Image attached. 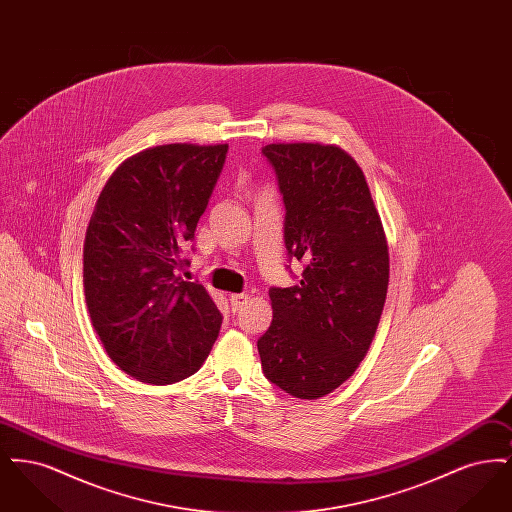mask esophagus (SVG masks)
Segmentation results:
<instances>
[{"mask_svg":"<svg viewBox=\"0 0 512 512\" xmlns=\"http://www.w3.org/2000/svg\"><path fill=\"white\" fill-rule=\"evenodd\" d=\"M247 299H249V295H247V293H232V295H230L232 311H234V313H236V311H240V309L244 307L245 303H247Z\"/></svg>","mask_w":512,"mask_h":512,"instance_id":"esophagus-1","label":"esophagus"}]
</instances>
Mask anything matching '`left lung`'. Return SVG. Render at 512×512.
Listing matches in <instances>:
<instances>
[{"instance_id":"obj_1","label":"left lung","mask_w":512,"mask_h":512,"mask_svg":"<svg viewBox=\"0 0 512 512\" xmlns=\"http://www.w3.org/2000/svg\"><path fill=\"white\" fill-rule=\"evenodd\" d=\"M284 195V240L303 261L292 288H270L272 322L257 341L263 372L280 390L318 399L365 359L384 311L390 253L365 174L338 146L268 144Z\"/></svg>"}]
</instances>
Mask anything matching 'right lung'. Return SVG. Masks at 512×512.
I'll use <instances>...</instances> for the list:
<instances>
[{"instance_id": "right-lung-1", "label": "right lung", "mask_w": 512, "mask_h": 512, "mask_svg": "<svg viewBox=\"0 0 512 512\" xmlns=\"http://www.w3.org/2000/svg\"><path fill=\"white\" fill-rule=\"evenodd\" d=\"M228 144H167L126 159L103 186L86 230L84 295L111 361L165 386L199 370L222 315L207 290L182 280Z\"/></svg>"}]
</instances>
